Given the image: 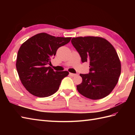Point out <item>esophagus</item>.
<instances>
[{
  "instance_id": "esophagus-1",
  "label": "esophagus",
  "mask_w": 135,
  "mask_h": 135,
  "mask_svg": "<svg viewBox=\"0 0 135 135\" xmlns=\"http://www.w3.org/2000/svg\"><path fill=\"white\" fill-rule=\"evenodd\" d=\"M70 75L71 76H75L76 75V74H73V73H70Z\"/></svg>"
}]
</instances>
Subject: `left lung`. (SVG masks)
I'll return each instance as SVG.
<instances>
[{
    "label": "left lung",
    "mask_w": 135,
    "mask_h": 135,
    "mask_svg": "<svg viewBox=\"0 0 135 135\" xmlns=\"http://www.w3.org/2000/svg\"><path fill=\"white\" fill-rule=\"evenodd\" d=\"M74 47L82 62H89L90 73L80 74L82 82L76 86L78 92L91 100L108 96L118 83L121 65L115 48L107 40L98 36L73 38Z\"/></svg>",
    "instance_id": "1"
}]
</instances>
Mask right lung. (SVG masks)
Wrapping results in <instances>:
<instances>
[{
	"label": "right lung",
	"mask_w": 135,
	"mask_h": 135,
	"mask_svg": "<svg viewBox=\"0 0 135 135\" xmlns=\"http://www.w3.org/2000/svg\"><path fill=\"white\" fill-rule=\"evenodd\" d=\"M71 38L55 37L40 33L24 42L17 56L16 68L20 81L32 95L46 97L58 90L61 80L68 71H54L50 67V60L57 49L67 44Z\"/></svg>",
	"instance_id": "add662e5"
}]
</instances>
